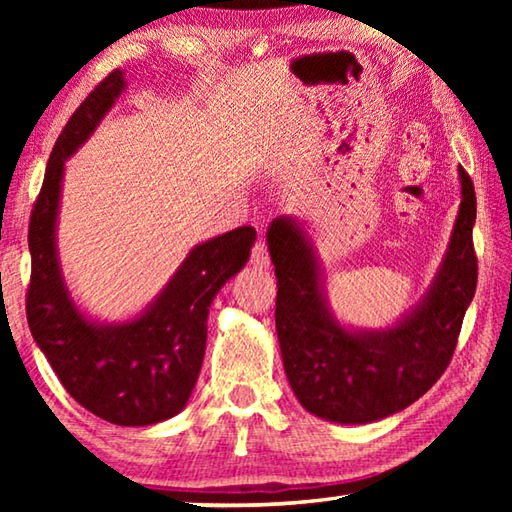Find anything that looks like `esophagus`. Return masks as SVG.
Here are the masks:
<instances>
[{"mask_svg": "<svg viewBox=\"0 0 512 512\" xmlns=\"http://www.w3.org/2000/svg\"><path fill=\"white\" fill-rule=\"evenodd\" d=\"M250 262H253V266H257V268H266L268 264H271V255H268L266 239L262 235H259L255 241L253 253H250Z\"/></svg>", "mask_w": 512, "mask_h": 512, "instance_id": "obj_1", "label": "esophagus"}]
</instances>
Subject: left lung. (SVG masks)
<instances>
[{"mask_svg": "<svg viewBox=\"0 0 512 512\" xmlns=\"http://www.w3.org/2000/svg\"><path fill=\"white\" fill-rule=\"evenodd\" d=\"M458 176L463 201L436 282L422 305L386 332L354 334L336 325L305 232L291 219L271 223L277 339L289 384L309 413L343 424L375 422L413 404L447 370L479 275L474 185L463 167Z\"/></svg>", "mask_w": 512, "mask_h": 512, "instance_id": "obj_1", "label": "left lung"}]
</instances>
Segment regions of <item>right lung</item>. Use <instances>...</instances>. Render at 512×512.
Masks as SVG:
<instances>
[{
	"mask_svg": "<svg viewBox=\"0 0 512 512\" xmlns=\"http://www.w3.org/2000/svg\"><path fill=\"white\" fill-rule=\"evenodd\" d=\"M124 90L119 69L103 79L69 117L29 221L31 280L27 320L33 339L65 391L83 409L121 427H146L185 409L203 366L210 302L241 271L255 228L225 232L196 246L155 305L124 325H94L63 284L54 230L65 158L88 140Z\"/></svg>",
	"mask_w": 512,
	"mask_h": 512,
	"instance_id": "obj_1",
	"label": "right lung"
}]
</instances>
